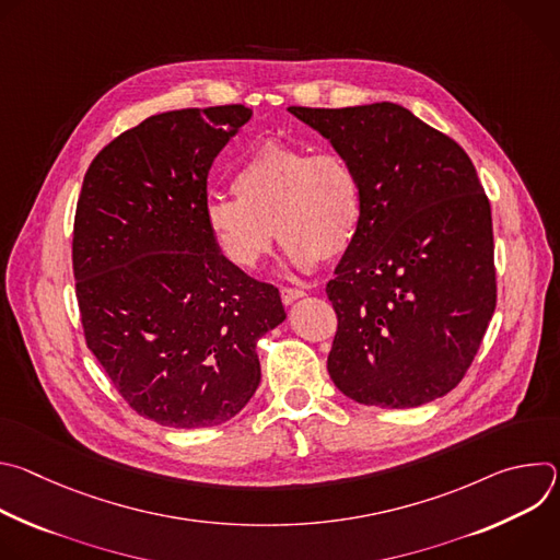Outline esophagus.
Instances as JSON below:
<instances>
[{
	"mask_svg": "<svg viewBox=\"0 0 560 560\" xmlns=\"http://www.w3.org/2000/svg\"><path fill=\"white\" fill-rule=\"evenodd\" d=\"M305 292L303 290H299V288H281V301L285 303V305H290V303H294L296 299H301Z\"/></svg>",
	"mask_w": 560,
	"mask_h": 560,
	"instance_id": "esophagus-1",
	"label": "esophagus"
}]
</instances>
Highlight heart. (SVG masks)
<instances>
[{"instance_id":"heart-1","label":"heart","mask_w":560,"mask_h":560,"mask_svg":"<svg viewBox=\"0 0 560 560\" xmlns=\"http://www.w3.org/2000/svg\"><path fill=\"white\" fill-rule=\"evenodd\" d=\"M232 192L210 195L203 219L219 253L238 270L261 266L275 232L288 261L312 270L346 255L361 225L357 173L335 150L266 141L236 164Z\"/></svg>"}]
</instances>
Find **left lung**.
Returning <instances> with one entry per match:
<instances>
[{"label":"left lung","mask_w":560,"mask_h":560,"mask_svg":"<svg viewBox=\"0 0 560 560\" xmlns=\"http://www.w3.org/2000/svg\"><path fill=\"white\" fill-rule=\"evenodd\" d=\"M348 159L361 225L326 292L335 385L357 404L417 408L454 389L497 307L490 199L467 152L408 108H288Z\"/></svg>","instance_id":"left-lung-1"}]
</instances>
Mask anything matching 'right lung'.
Returning a JSON list of instances; mask_svg holds the SVG:
<instances>
[{
	"mask_svg": "<svg viewBox=\"0 0 560 560\" xmlns=\"http://www.w3.org/2000/svg\"><path fill=\"white\" fill-rule=\"evenodd\" d=\"M253 117L242 104L152 115L115 137L84 177L72 230L86 346L143 419L210 428L250 401L257 341L285 310L234 268L203 219L208 173Z\"/></svg>",
	"mask_w": 560,
	"mask_h": 560,
	"instance_id": "add662e5",
	"label": "right lung"
}]
</instances>
